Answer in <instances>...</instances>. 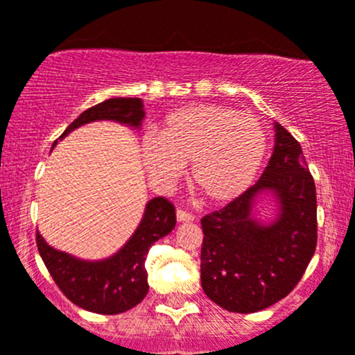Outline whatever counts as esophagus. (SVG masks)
I'll return each mask as SVG.
<instances>
[{
    "label": "esophagus",
    "mask_w": 355,
    "mask_h": 355,
    "mask_svg": "<svg viewBox=\"0 0 355 355\" xmlns=\"http://www.w3.org/2000/svg\"><path fill=\"white\" fill-rule=\"evenodd\" d=\"M175 218H178V221L184 223V221H193L195 216L191 214V212L183 211V209H178V211H175Z\"/></svg>",
    "instance_id": "obj_1"
}]
</instances>
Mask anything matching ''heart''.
<instances>
[{
	"instance_id": "heart-1",
	"label": "heart",
	"mask_w": 355,
	"mask_h": 355,
	"mask_svg": "<svg viewBox=\"0 0 355 355\" xmlns=\"http://www.w3.org/2000/svg\"><path fill=\"white\" fill-rule=\"evenodd\" d=\"M268 148L261 121L226 106H188L162 120L158 137L141 143L151 180L174 183L190 164V181L209 202L223 204L244 193L258 175Z\"/></svg>"
}]
</instances>
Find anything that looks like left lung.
<instances>
[{
  "mask_svg": "<svg viewBox=\"0 0 355 355\" xmlns=\"http://www.w3.org/2000/svg\"><path fill=\"white\" fill-rule=\"evenodd\" d=\"M265 189L282 204L270 227L252 219ZM200 281L205 295L228 312L251 313L286 298L302 281L317 245V195L302 146L275 123V148L258 183L200 219Z\"/></svg>",
  "mask_w": 355,
  "mask_h": 355,
  "instance_id": "left-lung-1",
  "label": "left lung"
}]
</instances>
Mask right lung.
I'll return each instance as SVG.
<instances>
[{"label": "right lung", "mask_w": 355, "mask_h": 355, "mask_svg": "<svg viewBox=\"0 0 355 355\" xmlns=\"http://www.w3.org/2000/svg\"><path fill=\"white\" fill-rule=\"evenodd\" d=\"M144 118L143 103L137 97H114L83 111L60 134L66 137L80 125L96 120H114L130 127H139ZM57 143V141H55ZM175 226V207L167 198L157 197L148 202L143 221L136 234L114 256L104 261H82L50 248L36 232V245L46 270L57 288L69 302L89 312L114 315L143 302L148 289L144 268L148 251L158 239L171 234Z\"/></svg>", "instance_id": "add662e5"}]
</instances>
